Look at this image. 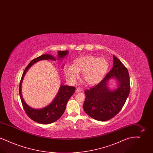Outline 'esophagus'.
<instances>
[{
    "mask_svg": "<svg viewBox=\"0 0 153 153\" xmlns=\"http://www.w3.org/2000/svg\"><path fill=\"white\" fill-rule=\"evenodd\" d=\"M83 90H82V89H81V88H76V92H82Z\"/></svg>",
    "mask_w": 153,
    "mask_h": 153,
    "instance_id": "esophagus-1",
    "label": "esophagus"
}]
</instances>
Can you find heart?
<instances>
[{"instance_id":"obj_1","label":"heart","mask_w":153,"mask_h":153,"mask_svg":"<svg viewBox=\"0 0 153 153\" xmlns=\"http://www.w3.org/2000/svg\"><path fill=\"white\" fill-rule=\"evenodd\" d=\"M108 69V62L104 58L93 56H86L74 61L72 66L65 68V74L72 82H74L82 73V79L86 84L94 86L99 84Z\"/></svg>"}]
</instances>
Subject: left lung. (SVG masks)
I'll return each mask as SVG.
<instances>
[{
	"mask_svg": "<svg viewBox=\"0 0 153 153\" xmlns=\"http://www.w3.org/2000/svg\"><path fill=\"white\" fill-rule=\"evenodd\" d=\"M113 68L97 85L85 91V100L83 108L95 120L106 121L112 119L122 109L130 90L127 69L114 55ZM115 78L118 87L111 90L107 86L110 78Z\"/></svg>",
	"mask_w": 153,
	"mask_h": 153,
	"instance_id": "left-lung-1",
	"label": "left lung"
}]
</instances>
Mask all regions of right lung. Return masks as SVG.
<instances>
[{
	"label": "right lung",
	"instance_id": "obj_1",
	"mask_svg": "<svg viewBox=\"0 0 153 153\" xmlns=\"http://www.w3.org/2000/svg\"><path fill=\"white\" fill-rule=\"evenodd\" d=\"M69 51H58V59H61L68 54ZM49 59L51 61H56V58L51 54H43L41 56L34 58L33 59L27 67L25 68L23 73L22 74V78L19 84V95L21 100L22 102L23 107L25 109L26 114L31 119L36 122L37 123L41 124L52 123L57 121L63 115L66 109V104L73 95L76 88L74 87H71L68 85H61L58 94L56 97L54 98L53 101L48 106L44 107L41 109H34L29 106L22 97V92H21V87L22 83L24 76L27 71L29 70L31 66L34 65L37 62L41 60H46Z\"/></svg>",
	"mask_w": 153,
	"mask_h": 153
}]
</instances>
